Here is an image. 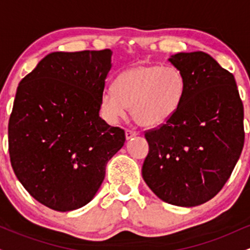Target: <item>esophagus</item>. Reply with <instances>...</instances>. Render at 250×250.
Instances as JSON below:
<instances>
[{"label": "esophagus", "instance_id": "1", "mask_svg": "<svg viewBox=\"0 0 250 250\" xmlns=\"http://www.w3.org/2000/svg\"><path fill=\"white\" fill-rule=\"evenodd\" d=\"M135 136H137L136 131L130 130V129H127V130H125V139H127V140H131Z\"/></svg>", "mask_w": 250, "mask_h": 250}]
</instances>
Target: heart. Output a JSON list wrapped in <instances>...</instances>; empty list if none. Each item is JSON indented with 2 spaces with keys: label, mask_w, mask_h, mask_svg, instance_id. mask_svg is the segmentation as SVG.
Returning a JSON list of instances; mask_svg holds the SVG:
<instances>
[{
  "label": "heart",
  "mask_w": 250,
  "mask_h": 250,
  "mask_svg": "<svg viewBox=\"0 0 250 250\" xmlns=\"http://www.w3.org/2000/svg\"><path fill=\"white\" fill-rule=\"evenodd\" d=\"M185 94V77L176 68L139 63L119 74L114 90H103L100 107L109 123L119 122L131 108L137 125L155 128L176 115Z\"/></svg>",
  "instance_id": "heart-1"
}]
</instances>
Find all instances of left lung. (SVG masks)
Here are the masks:
<instances>
[{
  "mask_svg": "<svg viewBox=\"0 0 250 250\" xmlns=\"http://www.w3.org/2000/svg\"><path fill=\"white\" fill-rule=\"evenodd\" d=\"M185 77L173 119L146 133L142 177L159 199L179 207L207 202L222 189L245 143L243 104L234 75L203 51L168 59Z\"/></svg>",
  "mask_w": 250,
  "mask_h": 250,
  "instance_id": "1",
  "label": "left lung"
}]
</instances>
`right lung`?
<instances>
[{
	"label": "right lung",
	"instance_id": "right-lung-1",
	"mask_svg": "<svg viewBox=\"0 0 250 250\" xmlns=\"http://www.w3.org/2000/svg\"><path fill=\"white\" fill-rule=\"evenodd\" d=\"M110 49L54 51L20 82L9 119L11 167L45 207L75 210L94 199L125 130L100 117Z\"/></svg>",
	"mask_w": 250,
	"mask_h": 250
}]
</instances>
